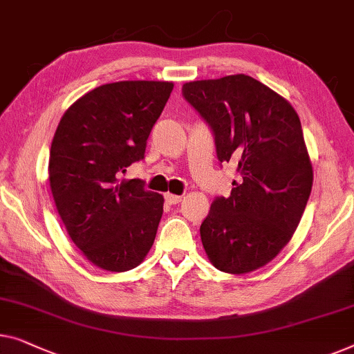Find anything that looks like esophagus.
Listing matches in <instances>:
<instances>
[{"label":"esophagus","mask_w":354,"mask_h":354,"mask_svg":"<svg viewBox=\"0 0 354 354\" xmlns=\"http://www.w3.org/2000/svg\"><path fill=\"white\" fill-rule=\"evenodd\" d=\"M165 199L169 206H174V204H178L182 201V196H178V194H172V193H166L165 194Z\"/></svg>","instance_id":"esophagus-1"}]
</instances>
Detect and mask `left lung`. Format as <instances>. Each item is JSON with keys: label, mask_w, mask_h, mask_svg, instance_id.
<instances>
[{"label": "left lung", "mask_w": 354, "mask_h": 354, "mask_svg": "<svg viewBox=\"0 0 354 354\" xmlns=\"http://www.w3.org/2000/svg\"><path fill=\"white\" fill-rule=\"evenodd\" d=\"M182 95L211 127L218 161L239 174L203 220L204 250L217 270L249 273L289 243L308 203L313 167L299 115L248 75L192 81Z\"/></svg>", "instance_id": "8db88e82"}]
</instances>
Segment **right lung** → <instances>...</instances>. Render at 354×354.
<instances>
[{
	"mask_svg": "<svg viewBox=\"0 0 354 354\" xmlns=\"http://www.w3.org/2000/svg\"><path fill=\"white\" fill-rule=\"evenodd\" d=\"M172 88L166 81L99 86L65 111L54 134L49 182L55 207L76 248L102 270L136 268L155 241L165 199L140 178L121 176L145 158Z\"/></svg>",
	"mask_w": 354,
	"mask_h": 354,
	"instance_id": "add662e5",
	"label": "right lung"
}]
</instances>
